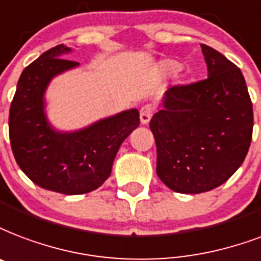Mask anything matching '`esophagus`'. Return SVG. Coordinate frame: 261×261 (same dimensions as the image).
<instances>
[{"instance_id":"34e87169","label":"esophagus","mask_w":261,"mask_h":261,"mask_svg":"<svg viewBox=\"0 0 261 261\" xmlns=\"http://www.w3.org/2000/svg\"><path fill=\"white\" fill-rule=\"evenodd\" d=\"M153 115V108L150 105H144L141 111H139V119H141V123L142 124H148L150 122Z\"/></svg>"}]
</instances>
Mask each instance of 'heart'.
Listing matches in <instances>:
<instances>
[{
    "mask_svg": "<svg viewBox=\"0 0 261 261\" xmlns=\"http://www.w3.org/2000/svg\"><path fill=\"white\" fill-rule=\"evenodd\" d=\"M182 64L176 61V60L172 59H166L162 60L160 61V65H159V68L162 71L163 73H166V75H172V73L178 72L179 69H180Z\"/></svg>",
    "mask_w": 261,
    "mask_h": 261,
    "instance_id": "heart-1",
    "label": "heart"
}]
</instances>
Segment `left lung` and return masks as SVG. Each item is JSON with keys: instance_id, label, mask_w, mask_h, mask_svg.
Masks as SVG:
<instances>
[{"instance_id": "1", "label": "left lung", "mask_w": 261, "mask_h": 261, "mask_svg": "<svg viewBox=\"0 0 261 261\" xmlns=\"http://www.w3.org/2000/svg\"><path fill=\"white\" fill-rule=\"evenodd\" d=\"M208 77L171 87L153 115L156 172L176 193L210 192L224 184L246 157L253 109L241 69L201 45Z\"/></svg>"}]
</instances>
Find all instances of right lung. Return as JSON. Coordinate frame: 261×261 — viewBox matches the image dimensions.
<instances>
[{
    "instance_id": "obj_1",
    "label": "right lung",
    "mask_w": 261,
    "mask_h": 261,
    "mask_svg": "<svg viewBox=\"0 0 261 261\" xmlns=\"http://www.w3.org/2000/svg\"><path fill=\"white\" fill-rule=\"evenodd\" d=\"M72 47L57 45L20 75L9 111L12 152L39 188L63 194L93 192L109 178L123 141L139 126L137 108L99 119L79 130L56 128L46 113V90L56 76L79 67L64 59Z\"/></svg>"
}]
</instances>
